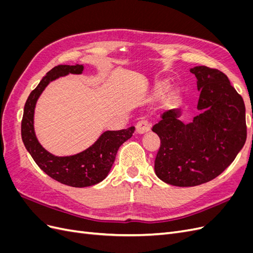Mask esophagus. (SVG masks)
I'll use <instances>...</instances> for the list:
<instances>
[{
    "mask_svg": "<svg viewBox=\"0 0 253 253\" xmlns=\"http://www.w3.org/2000/svg\"><path fill=\"white\" fill-rule=\"evenodd\" d=\"M151 128V124L145 119H141L139 120L138 122H137L136 125V132L139 133V134H142L144 132H148L149 129Z\"/></svg>",
    "mask_w": 253,
    "mask_h": 253,
    "instance_id": "obj_1",
    "label": "esophagus"
}]
</instances>
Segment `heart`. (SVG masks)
Wrapping results in <instances>:
<instances>
[{
	"instance_id": "heart-1",
	"label": "heart",
	"mask_w": 253,
	"mask_h": 253,
	"mask_svg": "<svg viewBox=\"0 0 253 253\" xmlns=\"http://www.w3.org/2000/svg\"><path fill=\"white\" fill-rule=\"evenodd\" d=\"M167 83L166 82H158L157 84H156V86H155V94L156 95H162V94H164L165 93V90L167 89Z\"/></svg>"
}]
</instances>
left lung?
<instances>
[{
	"label": "left lung",
	"instance_id": "8db88e82",
	"mask_svg": "<svg viewBox=\"0 0 253 253\" xmlns=\"http://www.w3.org/2000/svg\"><path fill=\"white\" fill-rule=\"evenodd\" d=\"M190 72L201 90V113L185 125L179 110L160 115L152 131L160 138L155 172L163 181L193 187L214 179L231 165L247 138L246 110L242 96L216 68L195 66Z\"/></svg>",
	"mask_w": 253,
	"mask_h": 253
}]
</instances>
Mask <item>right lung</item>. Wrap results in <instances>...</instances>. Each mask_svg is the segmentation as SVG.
Returning a JSON list of instances; mask_svg holds the SVG:
<instances>
[{
  "mask_svg": "<svg viewBox=\"0 0 253 253\" xmlns=\"http://www.w3.org/2000/svg\"><path fill=\"white\" fill-rule=\"evenodd\" d=\"M83 65H57L44 76L29 94L24 105L21 134L25 148L40 169L55 180L76 188L89 187L103 180L109 174L120 145L131 138L135 127L120 131H106L99 139L79 154L58 157L50 154L38 141L34 131V112L38 98L47 84L61 76L81 74Z\"/></svg>",
  "mask_w": 253,
  "mask_h": 253,
  "instance_id": "1",
  "label": "right lung"
}]
</instances>
